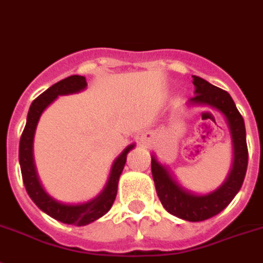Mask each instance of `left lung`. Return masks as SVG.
<instances>
[{
  "label": "left lung",
  "mask_w": 263,
  "mask_h": 263,
  "mask_svg": "<svg viewBox=\"0 0 263 263\" xmlns=\"http://www.w3.org/2000/svg\"><path fill=\"white\" fill-rule=\"evenodd\" d=\"M194 78L195 97L186 102L192 106H207L216 108L224 116L233 137L234 161L229 177L218 190L207 195H196L184 190L173 179L168 169L152 157V175L155 180L158 199L169 214L188 222H201L223 211L231 203L246 176L249 152L246 144L245 121L238 111L233 98L227 91L208 83L199 77Z\"/></svg>",
  "instance_id": "1"
}]
</instances>
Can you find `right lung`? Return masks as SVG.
<instances>
[{"mask_svg":"<svg viewBox=\"0 0 263 263\" xmlns=\"http://www.w3.org/2000/svg\"><path fill=\"white\" fill-rule=\"evenodd\" d=\"M86 86H87L86 78L80 77V75H72V77L60 80L53 86H51L48 90H45L43 94L39 95L32 102L29 111H28L27 125H25L23 134H21L18 149L20 166H21L24 185H25V190H27L28 195L33 200L34 204L37 205L41 211L49 215L51 218L59 220V222L75 226H86L103 216L106 212H108V210L111 208L112 203L116 200L118 180L123 171L125 162H126V156L134 147V144L129 145L118 156V158L112 164L111 173H110V177H108L105 190L102 191L95 199L87 201V203H83V204H64V203L55 200L53 197L49 196L43 190V186L39 181L37 172H36V166H34L33 161L34 130L37 126L41 112L44 111L45 108L48 107L59 95L79 92V91L84 90Z\"/></svg>","mask_w":263,"mask_h":263,"instance_id":"1","label":"right lung"}]
</instances>
